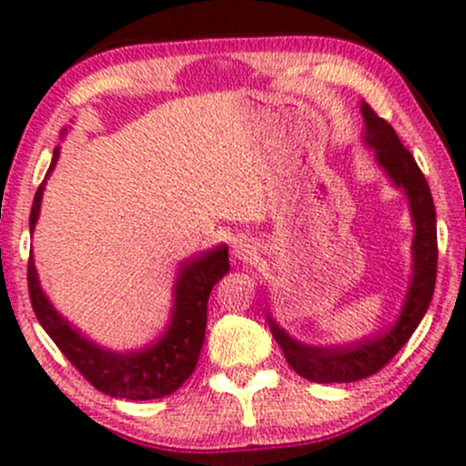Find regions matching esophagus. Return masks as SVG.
<instances>
[{
    "mask_svg": "<svg viewBox=\"0 0 466 466\" xmlns=\"http://www.w3.org/2000/svg\"><path fill=\"white\" fill-rule=\"evenodd\" d=\"M234 256H237L238 260H251L256 256V248L249 240H238V243L234 245Z\"/></svg>",
    "mask_w": 466,
    "mask_h": 466,
    "instance_id": "esophagus-1",
    "label": "esophagus"
}]
</instances>
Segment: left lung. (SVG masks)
Masks as SVG:
<instances>
[{
	"label": "left lung",
	"instance_id": "1",
	"mask_svg": "<svg viewBox=\"0 0 466 466\" xmlns=\"http://www.w3.org/2000/svg\"><path fill=\"white\" fill-rule=\"evenodd\" d=\"M361 116L366 122L363 140L374 148L379 166L388 173L397 188H403L410 201L411 221H414V240H411V280L405 296L399 319L386 333L372 339L352 344L349 349H322L307 346L285 333L271 315H267L269 330L274 335L289 366L300 377L313 383H350L381 370L397 352L408 344L422 315L430 307L436 287L438 240H436V208L425 175L411 153L399 140L390 122L379 117L370 105L361 103Z\"/></svg>",
	"mask_w": 466,
	"mask_h": 466
}]
</instances>
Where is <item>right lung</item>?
Here are the masks:
<instances>
[{
  "mask_svg": "<svg viewBox=\"0 0 466 466\" xmlns=\"http://www.w3.org/2000/svg\"><path fill=\"white\" fill-rule=\"evenodd\" d=\"M61 136H66V129L61 131ZM56 157L58 147L55 148V159H52L47 175L55 168ZM44 190L46 179L36 190L35 203H32L30 232L39 218ZM228 271V245H218L215 249L203 251L195 258L181 263L177 280H175V300L173 309H170L168 326L151 346L131 352L106 350L85 335H80L47 300L44 289L39 285L32 256L28 260V291L39 324L52 337L58 350L72 361V366L96 390L116 399L151 400L173 394L195 372L203 337H206L208 298H210L212 287Z\"/></svg>",
  "mask_w": 466,
  "mask_h": 466,
  "instance_id": "1",
  "label": "right lung"
}]
</instances>
